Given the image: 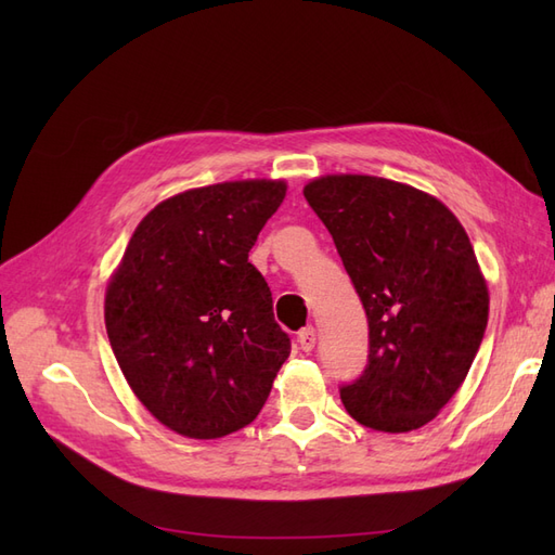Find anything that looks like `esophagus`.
I'll list each match as a JSON object with an SVG mask.
<instances>
[{
    "label": "esophagus",
    "mask_w": 555,
    "mask_h": 555,
    "mask_svg": "<svg viewBox=\"0 0 555 555\" xmlns=\"http://www.w3.org/2000/svg\"><path fill=\"white\" fill-rule=\"evenodd\" d=\"M314 343H317V331L312 326H306V328L298 331V345H300V349L312 351Z\"/></svg>",
    "instance_id": "obj_1"
}]
</instances>
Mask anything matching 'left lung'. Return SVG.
<instances>
[{"label":"left lung","mask_w":555,"mask_h":555,"mask_svg":"<svg viewBox=\"0 0 555 555\" xmlns=\"http://www.w3.org/2000/svg\"><path fill=\"white\" fill-rule=\"evenodd\" d=\"M367 317V363L340 386L359 424L408 433L433 422L473 365L489 289L473 243L442 201L375 176L306 184Z\"/></svg>","instance_id":"left-lung-1"}]
</instances>
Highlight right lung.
I'll return each instance as SVG.
<instances>
[{"label":"right lung","mask_w":555,"mask_h":555,"mask_svg":"<svg viewBox=\"0 0 555 555\" xmlns=\"http://www.w3.org/2000/svg\"><path fill=\"white\" fill-rule=\"evenodd\" d=\"M282 180L188 190L150 210L113 273L104 319L117 365L157 422L215 440L251 424L292 343L247 261Z\"/></svg>","instance_id":"add662e5"}]
</instances>
